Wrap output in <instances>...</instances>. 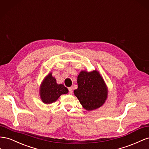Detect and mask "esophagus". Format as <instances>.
Here are the masks:
<instances>
[{
  "label": "esophagus",
  "mask_w": 149,
  "mask_h": 149,
  "mask_svg": "<svg viewBox=\"0 0 149 149\" xmlns=\"http://www.w3.org/2000/svg\"><path fill=\"white\" fill-rule=\"evenodd\" d=\"M69 91L70 94H72V92H73V88H72V87H69Z\"/></svg>",
  "instance_id": "34e87169"
}]
</instances>
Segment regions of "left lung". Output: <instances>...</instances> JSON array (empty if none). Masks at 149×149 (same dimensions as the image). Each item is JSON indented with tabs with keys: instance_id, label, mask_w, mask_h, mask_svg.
I'll use <instances>...</instances> for the list:
<instances>
[{
	"instance_id": "8db88e82",
	"label": "left lung",
	"mask_w": 149,
	"mask_h": 149,
	"mask_svg": "<svg viewBox=\"0 0 149 149\" xmlns=\"http://www.w3.org/2000/svg\"><path fill=\"white\" fill-rule=\"evenodd\" d=\"M77 84L78 88L74 93L84 109L91 111L104 104L107 99L108 88L99 71H80Z\"/></svg>"
}]
</instances>
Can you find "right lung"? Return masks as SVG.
<instances>
[{"label":"right lung","instance_id":"1","mask_svg":"<svg viewBox=\"0 0 149 149\" xmlns=\"http://www.w3.org/2000/svg\"><path fill=\"white\" fill-rule=\"evenodd\" d=\"M69 90L63 84H58L52 73L46 75L42 80L39 89V95L44 104H50L56 102L62 94H66Z\"/></svg>","mask_w":149,"mask_h":149}]
</instances>
